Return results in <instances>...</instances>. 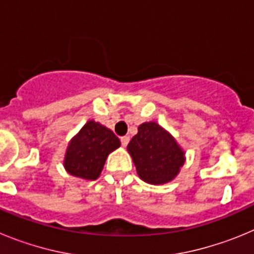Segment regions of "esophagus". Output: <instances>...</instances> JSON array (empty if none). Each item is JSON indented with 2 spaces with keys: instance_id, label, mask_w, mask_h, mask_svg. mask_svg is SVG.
I'll list each match as a JSON object with an SVG mask.
<instances>
[{
  "instance_id": "obj_1",
  "label": "esophagus",
  "mask_w": 254,
  "mask_h": 254,
  "mask_svg": "<svg viewBox=\"0 0 254 254\" xmlns=\"http://www.w3.org/2000/svg\"><path fill=\"white\" fill-rule=\"evenodd\" d=\"M121 142H122V146L126 147L127 145H128L129 142V137L128 136H123V137H121Z\"/></svg>"
}]
</instances>
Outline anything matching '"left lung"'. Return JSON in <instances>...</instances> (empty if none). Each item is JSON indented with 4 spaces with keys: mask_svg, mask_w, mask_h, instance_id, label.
Instances as JSON below:
<instances>
[{
    "mask_svg": "<svg viewBox=\"0 0 254 254\" xmlns=\"http://www.w3.org/2000/svg\"><path fill=\"white\" fill-rule=\"evenodd\" d=\"M129 141L131 155L140 179L160 186L172 182L186 161V152L170 132L156 122H143Z\"/></svg>",
    "mask_w": 254,
    "mask_h": 254,
    "instance_id": "obj_1",
    "label": "left lung"
}]
</instances>
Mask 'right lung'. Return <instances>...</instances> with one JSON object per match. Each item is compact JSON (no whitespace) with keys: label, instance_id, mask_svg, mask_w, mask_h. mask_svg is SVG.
<instances>
[{"label":"right lung","instance_id":"1","mask_svg":"<svg viewBox=\"0 0 254 254\" xmlns=\"http://www.w3.org/2000/svg\"><path fill=\"white\" fill-rule=\"evenodd\" d=\"M121 146L120 138L105 126L87 121L69 140L64 167L71 176L85 181L99 178L108 155Z\"/></svg>","mask_w":254,"mask_h":254}]
</instances>
